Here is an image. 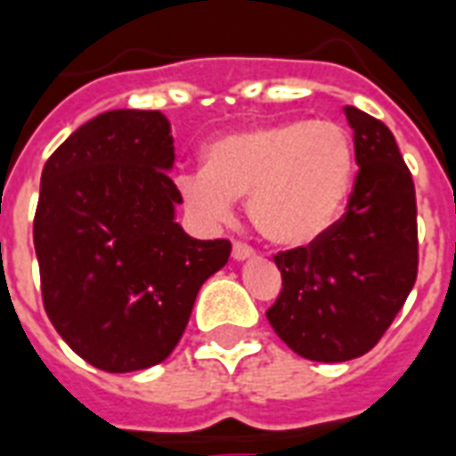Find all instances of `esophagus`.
<instances>
[{
  "instance_id": "34e87169",
  "label": "esophagus",
  "mask_w": 456,
  "mask_h": 456,
  "mask_svg": "<svg viewBox=\"0 0 456 456\" xmlns=\"http://www.w3.org/2000/svg\"><path fill=\"white\" fill-rule=\"evenodd\" d=\"M252 256H254V249L249 245H245V242H235V245H232V259L235 261L252 259Z\"/></svg>"
}]
</instances>
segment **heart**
I'll use <instances>...</instances> for the list:
<instances>
[{"mask_svg": "<svg viewBox=\"0 0 456 456\" xmlns=\"http://www.w3.org/2000/svg\"><path fill=\"white\" fill-rule=\"evenodd\" d=\"M204 168L178 175L183 202L209 224L247 197L249 221L278 247H305L340 218L354 178V147L333 121H278L207 144Z\"/></svg>", "mask_w": 456, "mask_h": 456, "instance_id": "b5f03b06", "label": "heart"}]
</instances>
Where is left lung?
<instances>
[{"label":"left lung","instance_id":"obj_1","mask_svg":"<svg viewBox=\"0 0 456 456\" xmlns=\"http://www.w3.org/2000/svg\"><path fill=\"white\" fill-rule=\"evenodd\" d=\"M359 166L345 216L312 245L281 252L283 290L266 312L312 362H349L383 338L416 283L414 180L386 123L345 107Z\"/></svg>","mask_w":456,"mask_h":456}]
</instances>
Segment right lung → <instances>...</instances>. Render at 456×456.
I'll use <instances>...</instances> for the list:
<instances>
[{
	"instance_id": "1",
	"label": "right lung",
	"mask_w": 456,
	"mask_h": 456,
	"mask_svg": "<svg viewBox=\"0 0 456 456\" xmlns=\"http://www.w3.org/2000/svg\"><path fill=\"white\" fill-rule=\"evenodd\" d=\"M171 123L114 109L83 123L42 168L33 240L42 302L77 356L102 371L150 369L171 354L228 240L175 221Z\"/></svg>"
}]
</instances>
